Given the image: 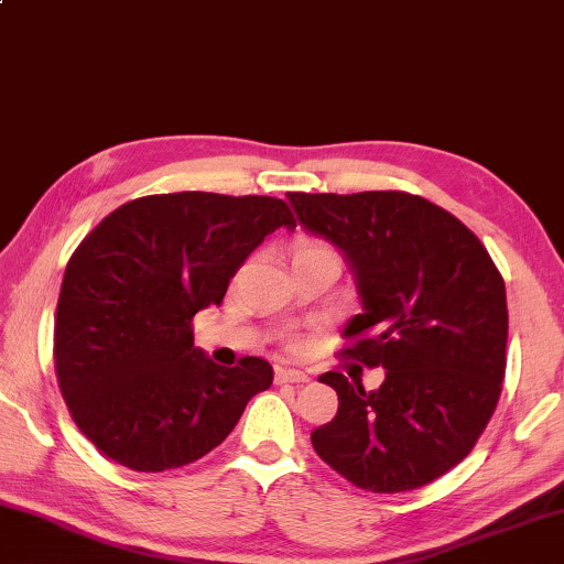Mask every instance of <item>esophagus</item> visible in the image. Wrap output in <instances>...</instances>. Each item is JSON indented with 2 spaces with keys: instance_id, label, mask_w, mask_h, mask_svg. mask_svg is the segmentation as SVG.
<instances>
[{
  "instance_id": "34e87169",
  "label": "esophagus",
  "mask_w": 564,
  "mask_h": 564,
  "mask_svg": "<svg viewBox=\"0 0 564 564\" xmlns=\"http://www.w3.org/2000/svg\"><path fill=\"white\" fill-rule=\"evenodd\" d=\"M276 383H307L310 376L302 370H288V368H276V376H274Z\"/></svg>"
}]
</instances>
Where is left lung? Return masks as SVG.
<instances>
[{"mask_svg":"<svg viewBox=\"0 0 564 564\" xmlns=\"http://www.w3.org/2000/svg\"><path fill=\"white\" fill-rule=\"evenodd\" d=\"M305 231L340 249L358 284L345 352L386 368L376 391L323 372L337 413L312 446L350 484L419 489L462 462L497 409L507 368L505 280L479 239L403 192L290 194Z\"/></svg>","mask_w":564,"mask_h":564,"instance_id":"left-lung-1","label":"left lung"}]
</instances>
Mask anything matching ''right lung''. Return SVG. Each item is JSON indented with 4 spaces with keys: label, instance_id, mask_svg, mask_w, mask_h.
Segmentation results:
<instances>
[{
    "label": "right lung",
    "instance_id": "add662e5",
    "mask_svg": "<svg viewBox=\"0 0 564 564\" xmlns=\"http://www.w3.org/2000/svg\"><path fill=\"white\" fill-rule=\"evenodd\" d=\"M294 216L282 198L181 192L118 206L75 249L55 317V370L73 419L133 471L178 469L229 436L272 366H216L192 319L219 307L267 234Z\"/></svg>",
    "mask_w": 564,
    "mask_h": 564
}]
</instances>
